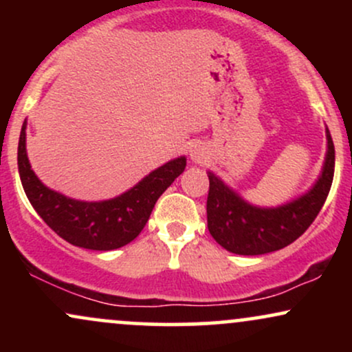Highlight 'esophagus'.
<instances>
[{
    "mask_svg": "<svg viewBox=\"0 0 352 352\" xmlns=\"http://www.w3.org/2000/svg\"><path fill=\"white\" fill-rule=\"evenodd\" d=\"M190 155H192V160L197 164H204L205 162V153L200 151V148H193L192 152H190Z\"/></svg>",
    "mask_w": 352,
    "mask_h": 352,
    "instance_id": "esophagus-1",
    "label": "esophagus"
}]
</instances>
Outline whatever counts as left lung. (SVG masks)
I'll list each match as a JSON object with an SVG mask.
<instances>
[{
  "label": "left lung",
  "instance_id": "left-lung-1",
  "mask_svg": "<svg viewBox=\"0 0 352 352\" xmlns=\"http://www.w3.org/2000/svg\"><path fill=\"white\" fill-rule=\"evenodd\" d=\"M322 173L301 199L278 208H258L241 200L218 177L208 172L207 221L218 245L236 254H265L298 240L322 208L334 177V144L329 131Z\"/></svg>",
  "mask_w": 352,
  "mask_h": 352
}]
</instances>
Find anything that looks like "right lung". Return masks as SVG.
I'll return each instance as SVG.
<instances>
[{
	"label": "right lung",
	"instance_id": "add662e5",
	"mask_svg": "<svg viewBox=\"0 0 352 352\" xmlns=\"http://www.w3.org/2000/svg\"><path fill=\"white\" fill-rule=\"evenodd\" d=\"M185 157L148 173L142 182L106 201H79L44 187L31 170L26 155V122L18 144L19 177L28 200L51 230L67 243L87 250L120 248L139 236L159 197L184 172Z\"/></svg>",
	"mask_w": 352,
	"mask_h": 352
}]
</instances>
